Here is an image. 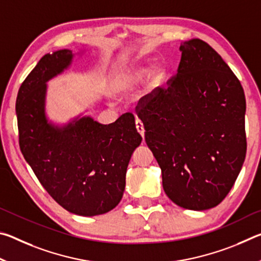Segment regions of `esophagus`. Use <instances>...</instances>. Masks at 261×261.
I'll use <instances>...</instances> for the list:
<instances>
[{
	"instance_id": "34e87169",
	"label": "esophagus",
	"mask_w": 261,
	"mask_h": 261,
	"mask_svg": "<svg viewBox=\"0 0 261 261\" xmlns=\"http://www.w3.org/2000/svg\"><path fill=\"white\" fill-rule=\"evenodd\" d=\"M136 127H137V131L139 132V135L144 138V136H145V129H144L143 122H141L140 120H136Z\"/></svg>"
}]
</instances>
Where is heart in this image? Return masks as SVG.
I'll list each match as a JSON object with an SVG mask.
<instances>
[{"label": "heart", "instance_id": "heart-1", "mask_svg": "<svg viewBox=\"0 0 261 261\" xmlns=\"http://www.w3.org/2000/svg\"><path fill=\"white\" fill-rule=\"evenodd\" d=\"M163 71L161 69H156L154 70V73H153V79L154 81H159L162 77ZM147 76V69L146 68H137L135 70H132V71L127 74L124 79V86L123 88H130L131 86L137 85V84H139L144 81V78Z\"/></svg>", "mask_w": 261, "mask_h": 261}]
</instances>
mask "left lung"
<instances>
[{
	"label": "left lung",
	"instance_id": "1",
	"mask_svg": "<svg viewBox=\"0 0 261 261\" xmlns=\"http://www.w3.org/2000/svg\"><path fill=\"white\" fill-rule=\"evenodd\" d=\"M179 50L176 76L141 98L137 115L167 196L183 208L204 211L226 198L245 160V95L208 43L191 39Z\"/></svg>",
	"mask_w": 261,
	"mask_h": 261
}]
</instances>
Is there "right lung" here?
Returning a JSON list of instances; mask_svg holds the SVG:
<instances>
[{"instance_id": "add662e5", "label": "right lung", "mask_w": 261, "mask_h": 261, "mask_svg": "<svg viewBox=\"0 0 261 261\" xmlns=\"http://www.w3.org/2000/svg\"><path fill=\"white\" fill-rule=\"evenodd\" d=\"M73 56L69 49L46 54L21 84L16 101L19 146L57 204L70 213L94 216L121 201L127 165L143 138L131 113L108 125L91 116L63 125L48 121L47 82L68 69Z\"/></svg>"}]
</instances>
